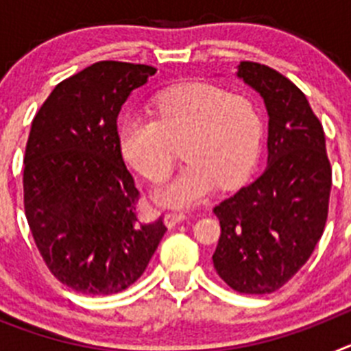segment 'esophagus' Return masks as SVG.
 Segmentation results:
<instances>
[{"instance_id": "1", "label": "esophagus", "mask_w": 351, "mask_h": 351, "mask_svg": "<svg viewBox=\"0 0 351 351\" xmlns=\"http://www.w3.org/2000/svg\"><path fill=\"white\" fill-rule=\"evenodd\" d=\"M163 219H165V225L169 228H173V226H178L181 221H184L186 216L182 213H167Z\"/></svg>"}]
</instances>
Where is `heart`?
I'll return each instance as SVG.
<instances>
[{
	"label": "heart",
	"mask_w": 351,
	"mask_h": 351,
	"mask_svg": "<svg viewBox=\"0 0 351 351\" xmlns=\"http://www.w3.org/2000/svg\"><path fill=\"white\" fill-rule=\"evenodd\" d=\"M153 112L154 117L128 116L121 123L119 149L142 178L160 182L172 172L182 145L188 163L156 191L167 206H193L218 184L234 188L258 160L263 119L247 96L213 84H182L161 91Z\"/></svg>",
	"instance_id": "1"
}]
</instances>
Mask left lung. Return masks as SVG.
<instances>
[{
	"instance_id": "8db88e82",
	"label": "left lung",
	"mask_w": 351,
	"mask_h": 351,
	"mask_svg": "<svg viewBox=\"0 0 351 351\" xmlns=\"http://www.w3.org/2000/svg\"><path fill=\"white\" fill-rule=\"evenodd\" d=\"M237 75L267 107V169L213 209L221 226L213 263L235 291L263 295L313 255L327 223L332 167L324 126L295 84L255 61H241Z\"/></svg>"
}]
</instances>
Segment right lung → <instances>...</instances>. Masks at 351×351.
Here are the masks:
<instances>
[{"label":"right lung","instance_id":"add662e5","mask_svg":"<svg viewBox=\"0 0 351 351\" xmlns=\"http://www.w3.org/2000/svg\"><path fill=\"white\" fill-rule=\"evenodd\" d=\"M156 68L98 61L52 89L31 123L24 154V213L58 281L112 295L144 274L163 216L142 221L141 191L119 149L117 116Z\"/></svg>","mask_w":351,"mask_h":351}]
</instances>
